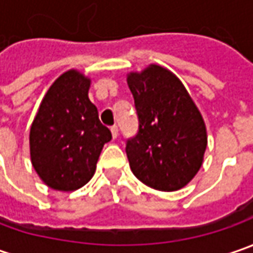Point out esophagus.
<instances>
[{
    "mask_svg": "<svg viewBox=\"0 0 253 253\" xmlns=\"http://www.w3.org/2000/svg\"><path fill=\"white\" fill-rule=\"evenodd\" d=\"M111 133H112V138L114 139H117V136H118V126H111Z\"/></svg>",
    "mask_w": 253,
    "mask_h": 253,
    "instance_id": "34e87169",
    "label": "esophagus"
}]
</instances>
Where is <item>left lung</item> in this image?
<instances>
[{
	"label": "left lung",
	"instance_id": "1",
	"mask_svg": "<svg viewBox=\"0 0 253 253\" xmlns=\"http://www.w3.org/2000/svg\"><path fill=\"white\" fill-rule=\"evenodd\" d=\"M126 82L139 121L125 148L132 173L161 191L184 187L197 174L207 148L199 108L179 79L158 64L129 73Z\"/></svg>",
	"mask_w": 253,
	"mask_h": 253
}]
</instances>
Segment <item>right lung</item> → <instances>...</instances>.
Segmentation results:
<instances>
[{
  "label": "right lung",
  "instance_id": "add662e5",
  "mask_svg": "<svg viewBox=\"0 0 253 253\" xmlns=\"http://www.w3.org/2000/svg\"><path fill=\"white\" fill-rule=\"evenodd\" d=\"M90 79L69 70L54 82L39 105L31 133L32 166L50 189L73 191L95 173L111 131L88 98Z\"/></svg>",
  "mask_w": 253,
  "mask_h": 253
}]
</instances>
